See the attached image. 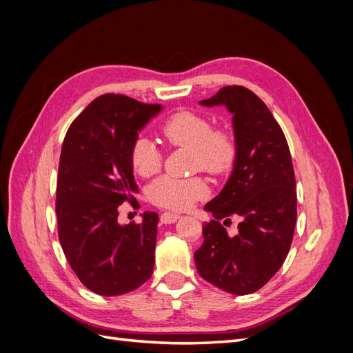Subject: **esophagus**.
Masks as SVG:
<instances>
[{
	"mask_svg": "<svg viewBox=\"0 0 353 353\" xmlns=\"http://www.w3.org/2000/svg\"><path fill=\"white\" fill-rule=\"evenodd\" d=\"M178 219H179V215H176V213L163 212L162 215H160V221H162V223H174Z\"/></svg>",
	"mask_w": 353,
	"mask_h": 353,
	"instance_id": "34e87169",
	"label": "esophagus"
}]
</instances>
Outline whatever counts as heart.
<instances>
[{"label":"heart","instance_id":"heart-1","mask_svg":"<svg viewBox=\"0 0 353 353\" xmlns=\"http://www.w3.org/2000/svg\"><path fill=\"white\" fill-rule=\"evenodd\" d=\"M160 134L169 145L191 148V165L212 175L225 174L234 166L239 145L228 130H213L208 116L179 110L170 114L160 125ZM131 165L141 176H152L162 166V153L145 135H138L131 147ZM208 194V187L201 178L160 176L150 184L147 196L152 203L170 210H185Z\"/></svg>","mask_w":353,"mask_h":353}]
</instances>
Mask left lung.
<instances>
[{"label": "left lung", "mask_w": 353, "mask_h": 353, "mask_svg": "<svg viewBox=\"0 0 353 353\" xmlns=\"http://www.w3.org/2000/svg\"><path fill=\"white\" fill-rule=\"evenodd\" d=\"M201 105H225L232 114L239 154L231 176L205 210L201 248L194 253L201 279L231 294H250L281 268L297 218L296 179L290 150L266 104L240 85L221 88ZM239 216L234 238L220 225Z\"/></svg>", "instance_id": "left-lung-1"}]
</instances>
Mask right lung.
I'll return each mask as SVG.
<instances>
[{"label": "right lung", "instance_id": "add662e5", "mask_svg": "<svg viewBox=\"0 0 353 353\" xmlns=\"http://www.w3.org/2000/svg\"><path fill=\"white\" fill-rule=\"evenodd\" d=\"M162 110L119 94H104L72 122L61 145L56 213L59 240L73 272L91 292L121 296L153 274L159 216L117 222L123 201L138 205L131 147Z\"/></svg>", "mask_w": 353, "mask_h": 353}]
</instances>
